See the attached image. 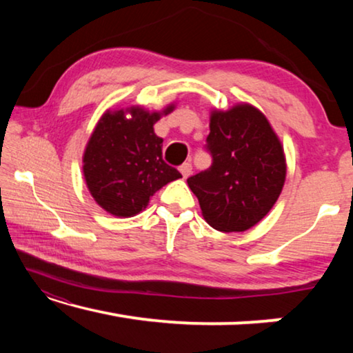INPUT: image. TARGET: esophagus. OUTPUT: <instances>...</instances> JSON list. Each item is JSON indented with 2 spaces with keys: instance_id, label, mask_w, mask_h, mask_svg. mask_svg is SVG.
Returning a JSON list of instances; mask_svg holds the SVG:
<instances>
[{
  "instance_id": "esophagus-1",
  "label": "esophagus",
  "mask_w": 353,
  "mask_h": 353,
  "mask_svg": "<svg viewBox=\"0 0 353 353\" xmlns=\"http://www.w3.org/2000/svg\"><path fill=\"white\" fill-rule=\"evenodd\" d=\"M179 171H181V174H182L183 179H187L191 174V163L187 162V163L181 165V168H179Z\"/></svg>"
}]
</instances>
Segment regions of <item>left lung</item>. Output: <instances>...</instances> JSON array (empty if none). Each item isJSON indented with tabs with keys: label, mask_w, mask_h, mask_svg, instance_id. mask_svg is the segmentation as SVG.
<instances>
[{
	"label": "left lung",
	"mask_w": 353,
	"mask_h": 353,
	"mask_svg": "<svg viewBox=\"0 0 353 353\" xmlns=\"http://www.w3.org/2000/svg\"><path fill=\"white\" fill-rule=\"evenodd\" d=\"M207 149L213 163L187 179L202 216L219 232H246L271 212L286 179V157L260 109L238 103L212 109Z\"/></svg>",
	"instance_id": "obj_1"
}]
</instances>
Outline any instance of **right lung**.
Instances as JSON below:
<instances>
[{"label": "right lung", "mask_w": 353, "mask_h": 353, "mask_svg": "<svg viewBox=\"0 0 353 353\" xmlns=\"http://www.w3.org/2000/svg\"><path fill=\"white\" fill-rule=\"evenodd\" d=\"M176 109L143 105L107 109L98 119L82 155V172L94 202L117 218H130L145 210L154 193L181 172L162 159L163 140L154 124Z\"/></svg>", "instance_id": "obj_1"}]
</instances>
